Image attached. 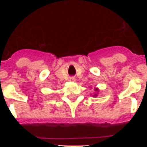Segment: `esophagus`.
I'll return each instance as SVG.
<instances>
[{
	"instance_id": "esophagus-1",
	"label": "esophagus",
	"mask_w": 147,
	"mask_h": 147,
	"mask_svg": "<svg viewBox=\"0 0 147 147\" xmlns=\"http://www.w3.org/2000/svg\"><path fill=\"white\" fill-rule=\"evenodd\" d=\"M71 81H72V82H74L75 81V78H71Z\"/></svg>"
}]
</instances>
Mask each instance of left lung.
<instances>
[{
  "label": "left lung",
  "instance_id": "1",
  "mask_svg": "<svg viewBox=\"0 0 147 147\" xmlns=\"http://www.w3.org/2000/svg\"><path fill=\"white\" fill-rule=\"evenodd\" d=\"M95 91H97V92H98V88H96V89H95ZM93 96H97V94H96H96L93 95Z\"/></svg>",
  "mask_w": 147,
  "mask_h": 147
}]
</instances>
